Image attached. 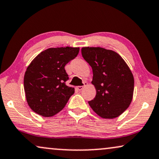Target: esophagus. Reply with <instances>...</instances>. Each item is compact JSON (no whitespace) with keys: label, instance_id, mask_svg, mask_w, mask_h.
<instances>
[{"label":"esophagus","instance_id":"obj_1","mask_svg":"<svg viewBox=\"0 0 159 159\" xmlns=\"http://www.w3.org/2000/svg\"><path fill=\"white\" fill-rule=\"evenodd\" d=\"M88 83L86 81H84V86H76V89H77L78 90H79V91H81V90H82L84 89V86H86V85H87Z\"/></svg>","mask_w":159,"mask_h":159}]
</instances>
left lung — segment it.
I'll use <instances>...</instances> for the list:
<instances>
[{
	"label": "left lung",
	"mask_w": 159,
	"mask_h": 159,
	"mask_svg": "<svg viewBox=\"0 0 159 159\" xmlns=\"http://www.w3.org/2000/svg\"><path fill=\"white\" fill-rule=\"evenodd\" d=\"M82 56L93 72L92 84L96 96L89 101L98 115L114 119L125 111L131 103L134 89L133 74L119 54L100 47H85Z\"/></svg>",
	"instance_id": "1"
}]
</instances>
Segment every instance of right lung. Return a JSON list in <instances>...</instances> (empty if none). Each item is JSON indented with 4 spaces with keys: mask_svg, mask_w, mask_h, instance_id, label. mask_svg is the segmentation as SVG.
I'll use <instances>...</instances> for the list:
<instances>
[{
    "mask_svg": "<svg viewBox=\"0 0 159 159\" xmlns=\"http://www.w3.org/2000/svg\"><path fill=\"white\" fill-rule=\"evenodd\" d=\"M78 53L79 48H48L31 62L24 75V89L35 113L49 117L63 109L75 92L66 85L69 77L65 67Z\"/></svg>",
    "mask_w": 159,
    "mask_h": 159,
    "instance_id": "1",
    "label": "right lung"
}]
</instances>
